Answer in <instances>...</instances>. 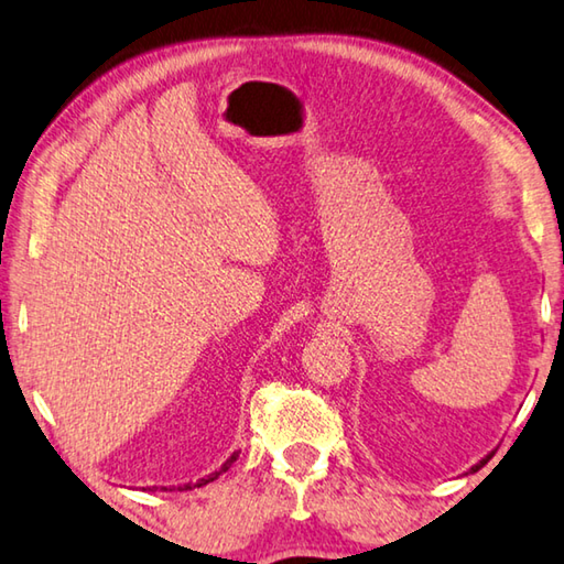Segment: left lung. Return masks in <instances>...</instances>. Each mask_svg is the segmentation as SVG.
Masks as SVG:
<instances>
[{
	"mask_svg": "<svg viewBox=\"0 0 564 564\" xmlns=\"http://www.w3.org/2000/svg\"><path fill=\"white\" fill-rule=\"evenodd\" d=\"M490 455H492V453H490ZM490 455H488V457H490ZM488 457H482V460H480V463H477V465H473V467H470V470L475 473V470H477V467H480V465H485V460H488Z\"/></svg>",
	"mask_w": 564,
	"mask_h": 564,
	"instance_id": "left-lung-1",
	"label": "left lung"
}]
</instances>
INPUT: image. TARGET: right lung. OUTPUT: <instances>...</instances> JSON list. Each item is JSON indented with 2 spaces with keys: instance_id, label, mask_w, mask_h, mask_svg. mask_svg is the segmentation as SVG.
I'll use <instances>...</instances> for the list:
<instances>
[{
  "instance_id": "1",
  "label": "right lung",
  "mask_w": 564,
  "mask_h": 564,
  "mask_svg": "<svg viewBox=\"0 0 564 564\" xmlns=\"http://www.w3.org/2000/svg\"><path fill=\"white\" fill-rule=\"evenodd\" d=\"M238 453H241V451H234L231 453V457H228V460L221 465V467H218V470H214L212 475H206V477H198V480L196 482H186V485H178V490H191V488H202V485H208V482H214L216 480V477L218 475H221V473H226L228 470V467H231L236 460H238ZM149 492H154V490H176L174 488V485H169V488H156V485H154V488H147Z\"/></svg>"
}]
</instances>
